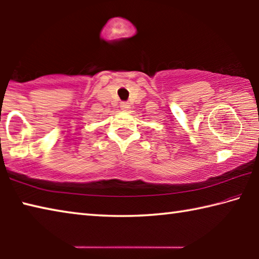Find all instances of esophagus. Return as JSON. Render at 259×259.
<instances>
[{
    "instance_id": "obj_1",
    "label": "esophagus",
    "mask_w": 259,
    "mask_h": 259,
    "mask_svg": "<svg viewBox=\"0 0 259 259\" xmlns=\"http://www.w3.org/2000/svg\"><path fill=\"white\" fill-rule=\"evenodd\" d=\"M129 107H130V105L128 103H122L121 104V109H122V111H128Z\"/></svg>"
}]
</instances>
